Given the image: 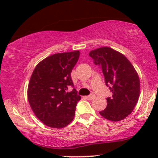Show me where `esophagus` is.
Listing matches in <instances>:
<instances>
[{
  "label": "esophagus",
  "instance_id": "1",
  "mask_svg": "<svg viewBox=\"0 0 158 158\" xmlns=\"http://www.w3.org/2000/svg\"><path fill=\"white\" fill-rule=\"evenodd\" d=\"M94 97H95L94 94H90V95H88V96H87V97H85V98L88 99H94Z\"/></svg>",
  "mask_w": 158,
  "mask_h": 158
}]
</instances>
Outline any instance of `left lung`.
<instances>
[{
  "mask_svg": "<svg viewBox=\"0 0 158 158\" xmlns=\"http://www.w3.org/2000/svg\"><path fill=\"white\" fill-rule=\"evenodd\" d=\"M90 57L102 68L106 85L112 94L106 109L99 112L108 120H122L131 113L139 99V79L135 68L120 52L105 47L92 50Z\"/></svg>",
  "mask_w": 158,
  "mask_h": 158,
  "instance_id": "8db88e82",
  "label": "left lung"
}]
</instances>
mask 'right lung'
I'll list each match as a JSON object with an SVG mask.
<instances>
[{
	"label": "right lung",
	"mask_w": 158,
	"mask_h": 158,
	"mask_svg": "<svg viewBox=\"0 0 158 158\" xmlns=\"http://www.w3.org/2000/svg\"><path fill=\"white\" fill-rule=\"evenodd\" d=\"M79 56V51L53 54L39 63L32 72L27 90L29 103L46 126L64 128L74 118L81 97L70 74ZM70 86L73 90L68 92Z\"/></svg>",
	"instance_id": "obj_1"
}]
</instances>
